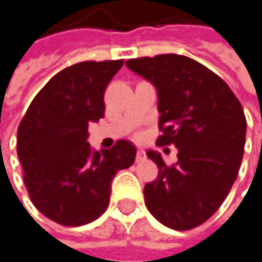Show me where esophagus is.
Returning <instances> with one entry per match:
<instances>
[{"label":"esophagus","mask_w":262,"mask_h":262,"mask_svg":"<svg viewBox=\"0 0 262 262\" xmlns=\"http://www.w3.org/2000/svg\"><path fill=\"white\" fill-rule=\"evenodd\" d=\"M146 158V152L143 149H138L137 150V161H143Z\"/></svg>","instance_id":"esophagus-1"}]
</instances>
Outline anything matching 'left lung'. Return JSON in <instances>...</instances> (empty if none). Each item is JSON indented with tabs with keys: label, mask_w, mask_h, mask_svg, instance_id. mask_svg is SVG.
<instances>
[{
	"label": "left lung",
	"mask_w": 262,
	"mask_h": 262,
	"mask_svg": "<svg viewBox=\"0 0 262 262\" xmlns=\"http://www.w3.org/2000/svg\"><path fill=\"white\" fill-rule=\"evenodd\" d=\"M125 65L157 88V144L179 149L176 164L147 152L158 176L144 186L146 207L172 230L195 228L219 210L237 177L246 144L244 110L216 73L186 55L160 54Z\"/></svg>",
	"instance_id": "8db88e82"
}]
</instances>
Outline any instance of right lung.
<instances>
[{
  "instance_id": "obj_1",
  "label": "right lung",
  "mask_w": 262,
  "mask_h": 262,
  "mask_svg": "<svg viewBox=\"0 0 262 262\" xmlns=\"http://www.w3.org/2000/svg\"><path fill=\"white\" fill-rule=\"evenodd\" d=\"M124 60L80 62L38 91L18 125L16 154L35 208L65 227L96 221L108 207L115 174L135 161L125 140L108 150L86 143L88 124L104 116V93Z\"/></svg>"
}]
</instances>
